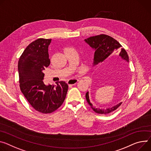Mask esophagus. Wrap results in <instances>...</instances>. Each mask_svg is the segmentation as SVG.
Here are the masks:
<instances>
[{
	"mask_svg": "<svg viewBox=\"0 0 151 151\" xmlns=\"http://www.w3.org/2000/svg\"><path fill=\"white\" fill-rule=\"evenodd\" d=\"M78 81L79 80L78 79H69V80L67 81V84L68 85L73 86V85H75V84H77Z\"/></svg>",
	"mask_w": 151,
	"mask_h": 151,
	"instance_id": "obj_1",
	"label": "esophagus"
}]
</instances>
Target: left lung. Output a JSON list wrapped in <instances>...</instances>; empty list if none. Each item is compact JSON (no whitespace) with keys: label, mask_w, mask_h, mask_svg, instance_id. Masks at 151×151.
<instances>
[{"label":"left lung","mask_w":151,"mask_h":151,"mask_svg":"<svg viewBox=\"0 0 151 151\" xmlns=\"http://www.w3.org/2000/svg\"><path fill=\"white\" fill-rule=\"evenodd\" d=\"M85 42L88 44L92 49L94 50V58H93V66L96 65L98 64L102 63L108 58L111 57L113 55L117 53L120 50L119 56L123 60H125L129 63V57L127 51L122 48V45L111 37L101 34L93 37H90L84 40ZM86 98L88 104L91 108L96 113L99 114H108L114 111L122 104V102L111 107L106 108H97L93 106V104L90 102L89 98V93L87 91L86 94Z\"/></svg>","instance_id":"8db88e82"}]
</instances>
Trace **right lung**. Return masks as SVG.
<instances>
[{"label": "right lung", "instance_id": "1", "mask_svg": "<svg viewBox=\"0 0 151 151\" xmlns=\"http://www.w3.org/2000/svg\"><path fill=\"white\" fill-rule=\"evenodd\" d=\"M51 40L34 41L24 49L18 63L21 91L35 110L45 114L53 112L63 104L68 87L64 81L56 86L43 82V70L50 63L48 47Z\"/></svg>", "mask_w": 151, "mask_h": 151}]
</instances>
